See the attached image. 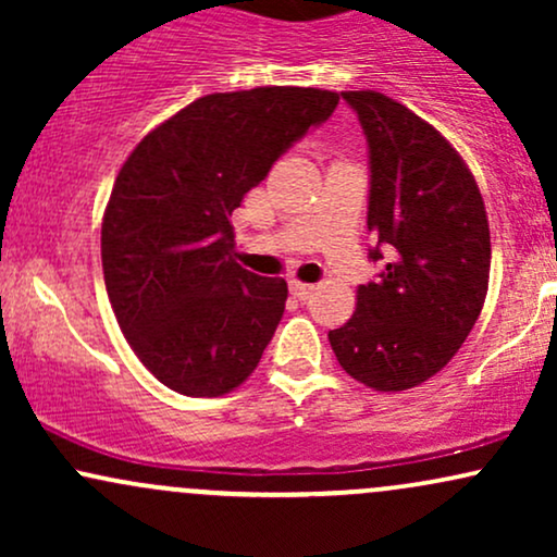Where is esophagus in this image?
I'll return each mask as SVG.
<instances>
[{
  "instance_id": "esophagus-1",
  "label": "esophagus",
  "mask_w": 557,
  "mask_h": 557,
  "mask_svg": "<svg viewBox=\"0 0 557 557\" xmlns=\"http://www.w3.org/2000/svg\"><path fill=\"white\" fill-rule=\"evenodd\" d=\"M317 287L314 285H306V283H290V293H293V298H298V300H309L311 298V293H314Z\"/></svg>"
}]
</instances>
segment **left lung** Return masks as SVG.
Segmentation results:
<instances>
[{"instance_id": "8db88e82", "label": "left lung", "mask_w": 557, "mask_h": 557, "mask_svg": "<svg viewBox=\"0 0 557 557\" xmlns=\"http://www.w3.org/2000/svg\"><path fill=\"white\" fill-rule=\"evenodd\" d=\"M369 149V261L382 272L330 345L354 380L417 387L456 356L490 283V225L458 151L430 123L376 91H343Z\"/></svg>"}]
</instances>
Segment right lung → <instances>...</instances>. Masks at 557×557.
<instances>
[{
	"instance_id": "add662e5",
	"label": "right lung",
	"mask_w": 557,
	"mask_h": 557,
	"mask_svg": "<svg viewBox=\"0 0 557 557\" xmlns=\"http://www.w3.org/2000/svg\"><path fill=\"white\" fill-rule=\"evenodd\" d=\"M337 101L293 86L209 94L127 157L101 225V267L120 330L162 385L216 398L257 369L287 285L233 259L230 216Z\"/></svg>"
}]
</instances>
